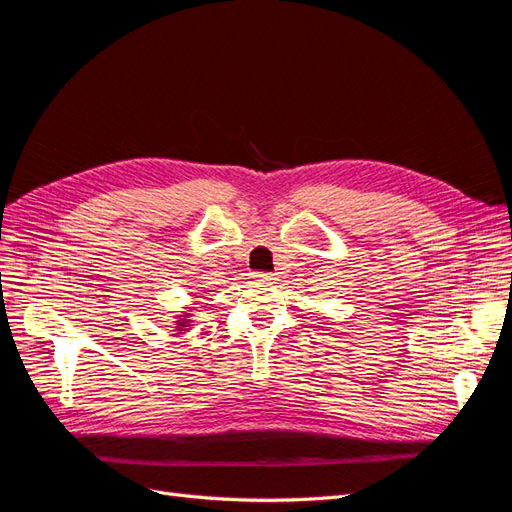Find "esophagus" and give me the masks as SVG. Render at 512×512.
Returning <instances> with one entry per match:
<instances>
[{
	"mask_svg": "<svg viewBox=\"0 0 512 512\" xmlns=\"http://www.w3.org/2000/svg\"><path fill=\"white\" fill-rule=\"evenodd\" d=\"M252 277H254L256 282H271V280H275L273 273H267V271H254Z\"/></svg>",
	"mask_w": 512,
	"mask_h": 512,
	"instance_id": "obj_1",
	"label": "esophagus"
}]
</instances>
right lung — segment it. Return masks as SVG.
Here are the masks:
<instances>
[{
	"mask_svg": "<svg viewBox=\"0 0 512 512\" xmlns=\"http://www.w3.org/2000/svg\"><path fill=\"white\" fill-rule=\"evenodd\" d=\"M179 324H181V327H185V320H181V322H179Z\"/></svg>",
	"mask_w": 512,
	"mask_h": 512,
	"instance_id": "add662e5",
	"label": "right lung"
}]
</instances>
